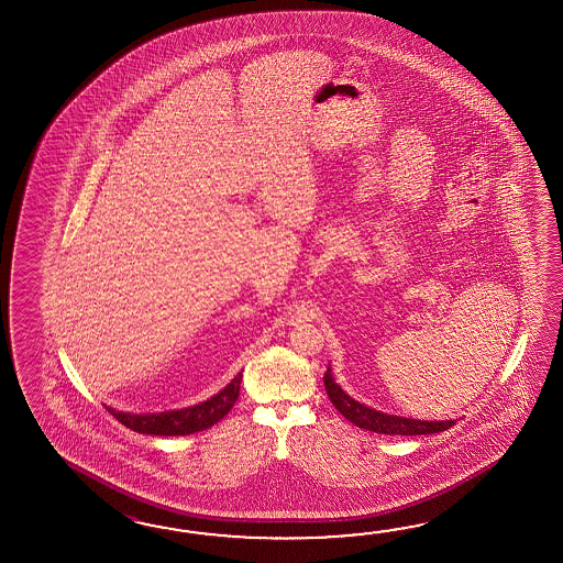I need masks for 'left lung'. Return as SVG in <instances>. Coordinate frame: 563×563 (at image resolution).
<instances>
[{"label":"left lung","mask_w":563,"mask_h":563,"mask_svg":"<svg viewBox=\"0 0 563 563\" xmlns=\"http://www.w3.org/2000/svg\"><path fill=\"white\" fill-rule=\"evenodd\" d=\"M323 386H325V393L330 396L332 405L342 412V417L366 431L412 437V434H434V432L446 431L455 424V420L407 419V417L386 415L383 410L366 407L358 400H354L352 396L346 395L340 384H335L330 366L323 374Z\"/></svg>","instance_id":"1"}]
</instances>
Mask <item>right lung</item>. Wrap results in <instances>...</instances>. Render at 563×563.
I'll list each match as a JSON object with an SVG mask.
<instances>
[{"mask_svg":"<svg viewBox=\"0 0 563 563\" xmlns=\"http://www.w3.org/2000/svg\"><path fill=\"white\" fill-rule=\"evenodd\" d=\"M241 378H243V374L240 372L217 395L207 398L205 402L195 405V407L180 408V410L132 415V412L107 408L114 419L134 432L156 434V437H185V434H192V432L205 431V429L213 427L216 422L228 415L240 396Z\"/></svg>","mask_w":563,"mask_h":563,"instance_id":"right-lung-1","label":"right lung"}]
</instances>
